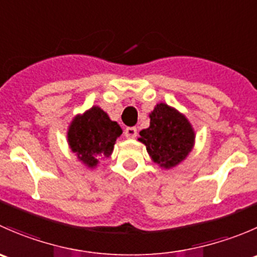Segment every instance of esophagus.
Returning a JSON list of instances; mask_svg holds the SVG:
<instances>
[{"instance_id": "esophagus-1", "label": "esophagus", "mask_w": 257, "mask_h": 257, "mask_svg": "<svg viewBox=\"0 0 257 257\" xmlns=\"http://www.w3.org/2000/svg\"><path fill=\"white\" fill-rule=\"evenodd\" d=\"M137 134H138V131H137L136 126H128V128H125V131H124V136L128 139H134L137 137Z\"/></svg>"}]
</instances>
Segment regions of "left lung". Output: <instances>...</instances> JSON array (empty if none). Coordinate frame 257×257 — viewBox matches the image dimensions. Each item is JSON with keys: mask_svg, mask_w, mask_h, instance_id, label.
<instances>
[{"mask_svg": "<svg viewBox=\"0 0 257 257\" xmlns=\"http://www.w3.org/2000/svg\"><path fill=\"white\" fill-rule=\"evenodd\" d=\"M139 141L160 167L172 168L190 153L194 132L184 115L169 105L160 103L150 114V126L141 132Z\"/></svg>", "mask_w": 257, "mask_h": 257, "instance_id": "1", "label": "left lung"}]
</instances>
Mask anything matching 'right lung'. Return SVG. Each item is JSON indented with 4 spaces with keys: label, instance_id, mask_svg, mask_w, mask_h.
I'll return each mask as SVG.
<instances>
[{
    "label": "right lung",
    "instance_id": "right-lung-1",
    "mask_svg": "<svg viewBox=\"0 0 257 257\" xmlns=\"http://www.w3.org/2000/svg\"><path fill=\"white\" fill-rule=\"evenodd\" d=\"M121 134V128L112 121L100 108L93 107L83 115H78L68 131V143L73 153L88 167L98 164V157H109L115 139Z\"/></svg>",
    "mask_w": 257,
    "mask_h": 257
}]
</instances>
